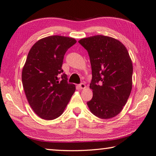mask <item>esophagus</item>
Returning a JSON list of instances; mask_svg holds the SVG:
<instances>
[{
  "instance_id": "obj_1",
  "label": "esophagus",
  "mask_w": 156,
  "mask_h": 156,
  "mask_svg": "<svg viewBox=\"0 0 156 156\" xmlns=\"http://www.w3.org/2000/svg\"><path fill=\"white\" fill-rule=\"evenodd\" d=\"M79 87L80 88L81 90H82V89H85V85L84 83H81L79 85Z\"/></svg>"
}]
</instances>
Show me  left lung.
<instances>
[{
  "label": "left lung",
  "instance_id": "left-lung-1",
  "mask_svg": "<svg viewBox=\"0 0 156 156\" xmlns=\"http://www.w3.org/2000/svg\"><path fill=\"white\" fill-rule=\"evenodd\" d=\"M79 43L90 56L93 98L87 102L91 112L100 119L116 116L125 106L132 90L133 64L128 50L118 40L98 35Z\"/></svg>",
  "mask_w": 156,
  "mask_h": 156
}]
</instances>
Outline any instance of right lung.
Segmentation results:
<instances>
[{
	"instance_id": "right-lung-1",
	"label": "right lung",
	"mask_w": 156,
	"mask_h": 156,
	"mask_svg": "<svg viewBox=\"0 0 156 156\" xmlns=\"http://www.w3.org/2000/svg\"><path fill=\"white\" fill-rule=\"evenodd\" d=\"M76 42L72 37L48 36L35 43L28 53L22 83L28 103L41 119L59 117L74 94L75 85L68 83L62 65L66 52Z\"/></svg>"
}]
</instances>
